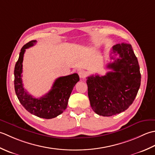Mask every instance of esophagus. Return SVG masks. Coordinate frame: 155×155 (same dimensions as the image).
I'll list each match as a JSON object with an SVG mask.
<instances>
[{"label":"esophagus","mask_w":155,"mask_h":155,"mask_svg":"<svg viewBox=\"0 0 155 155\" xmlns=\"http://www.w3.org/2000/svg\"><path fill=\"white\" fill-rule=\"evenodd\" d=\"M78 74H79V76H80L81 79H84L86 77L87 73L86 71H85L84 70H80L78 72Z\"/></svg>","instance_id":"obj_1"}]
</instances>
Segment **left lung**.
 Listing matches in <instances>:
<instances>
[{
    "mask_svg": "<svg viewBox=\"0 0 155 155\" xmlns=\"http://www.w3.org/2000/svg\"><path fill=\"white\" fill-rule=\"evenodd\" d=\"M114 61L107 68L113 71L104 76L87 78L88 97L91 108L97 114L110 116L125 111L134 102L141 81L140 67L130 44H116L112 47Z\"/></svg>",
    "mask_w": 155,
    "mask_h": 155,
    "instance_id": "obj_1",
    "label": "left lung"
}]
</instances>
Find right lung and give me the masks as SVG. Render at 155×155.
Segmentation results:
<instances>
[{
	"label": "right lung",
	"instance_id": "1",
	"mask_svg": "<svg viewBox=\"0 0 155 155\" xmlns=\"http://www.w3.org/2000/svg\"><path fill=\"white\" fill-rule=\"evenodd\" d=\"M36 43V40L31 41L21 49L14 70L15 93L20 103L28 112L39 118L51 119L61 114L67 108L69 96L80 78L78 74L58 78L53 83L51 90L39 98H35L28 94L24 89L21 78L23 57L25 49Z\"/></svg>",
	"mask_w": 155,
	"mask_h": 155
}]
</instances>
